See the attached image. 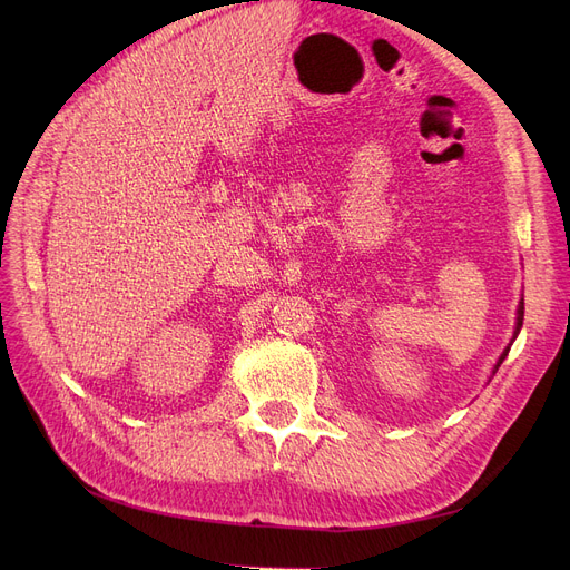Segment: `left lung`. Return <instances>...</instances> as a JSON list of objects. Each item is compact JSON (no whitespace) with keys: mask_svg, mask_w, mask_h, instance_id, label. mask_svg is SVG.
Here are the masks:
<instances>
[{"mask_svg":"<svg viewBox=\"0 0 570 570\" xmlns=\"http://www.w3.org/2000/svg\"><path fill=\"white\" fill-rule=\"evenodd\" d=\"M522 318H524V303H520V307H518V327H515V335L520 333V327H522ZM508 355V348L501 353V357H499V363H497V367L494 370H499V365L503 363V357Z\"/></svg>","mask_w":570,"mask_h":570,"instance_id":"8db88e82","label":"left lung"}]
</instances>
